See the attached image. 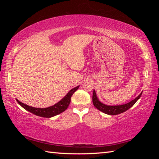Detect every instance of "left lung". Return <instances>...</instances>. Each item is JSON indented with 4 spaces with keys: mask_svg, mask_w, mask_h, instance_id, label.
Returning <instances> with one entry per match:
<instances>
[{
    "mask_svg": "<svg viewBox=\"0 0 159 159\" xmlns=\"http://www.w3.org/2000/svg\"><path fill=\"white\" fill-rule=\"evenodd\" d=\"M141 93L135 99H134L131 102H128L127 104H122V105H116V106H109V105H106L99 100L98 97H97L96 93L95 90H93V103L97 109L102 112L104 113V114H109V115H117L120 114L121 113L127 111L130 107H133L135 102L138 100V99L140 98L142 95Z\"/></svg>",
    "mask_w": 159,
    "mask_h": 159,
    "instance_id": "1",
    "label": "left lung"
}]
</instances>
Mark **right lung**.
<instances>
[{
  "label": "right lung",
  "mask_w": 159,
  "mask_h": 159,
  "mask_svg": "<svg viewBox=\"0 0 159 159\" xmlns=\"http://www.w3.org/2000/svg\"><path fill=\"white\" fill-rule=\"evenodd\" d=\"M79 88V85L71 89L66 94L65 97H64V98L61 99L57 104L50 107H47V108H36V107L26 105V104L22 103V102H20L17 99H16V100L24 109L27 110L28 111L32 113V114L44 118H50L61 114L68 108L70 102H71V96L73 95V94L76 92Z\"/></svg>",
  "instance_id": "1"
}]
</instances>
